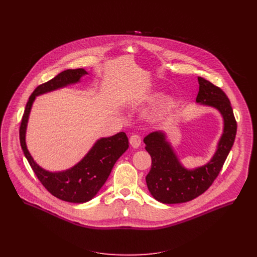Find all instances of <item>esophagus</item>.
<instances>
[{
    "label": "esophagus",
    "instance_id": "1",
    "mask_svg": "<svg viewBox=\"0 0 257 257\" xmlns=\"http://www.w3.org/2000/svg\"><path fill=\"white\" fill-rule=\"evenodd\" d=\"M130 144L134 148H138L142 144V138L139 135H134L130 139Z\"/></svg>",
    "mask_w": 257,
    "mask_h": 257
}]
</instances>
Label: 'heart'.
Segmentation results:
<instances>
[{
  "instance_id": "b5f03b06",
  "label": "heart",
  "mask_w": 257,
  "mask_h": 257,
  "mask_svg": "<svg viewBox=\"0 0 257 257\" xmlns=\"http://www.w3.org/2000/svg\"><path fill=\"white\" fill-rule=\"evenodd\" d=\"M173 107V102L170 98H162L151 109V114L154 117H160L164 115Z\"/></svg>"
}]
</instances>
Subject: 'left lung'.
Instances as JSON below:
<instances>
[{
	"instance_id": "8db88e82",
	"label": "left lung",
	"mask_w": 257,
	"mask_h": 257,
	"mask_svg": "<svg viewBox=\"0 0 257 257\" xmlns=\"http://www.w3.org/2000/svg\"><path fill=\"white\" fill-rule=\"evenodd\" d=\"M198 82L196 103L220 112L222 133L212 158L193 169L186 168L181 163L165 132L156 131L145 138L146 149L152 161L146 178L147 188L151 196L163 204L186 203L203 194L219 175L234 143L236 121L228 98L210 81L198 77Z\"/></svg>"
}]
</instances>
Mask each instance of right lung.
I'll return each instance as SVG.
<instances>
[{
    "mask_svg": "<svg viewBox=\"0 0 257 257\" xmlns=\"http://www.w3.org/2000/svg\"><path fill=\"white\" fill-rule=\"evenodd\" d=\"M87 74L83 68L67 69L39 85L29 99L20 127L21 147L39 181L56 198L75 204L92 200L106 183L114 163L128 148L126 135L120 132L97 140L78 163L69 169L55 172L42 168L35 161L27 147L26 135L30 113L37 96L80 83L81 78Z\"/></svg>",
    "mask_w": 257,
    "mask_h": 257,
    "instance_id": "right-lung-1",
    "label": "right lung"
}]
</instances>
